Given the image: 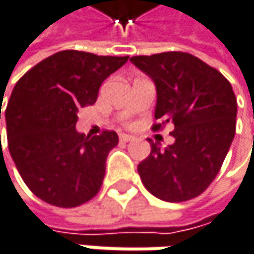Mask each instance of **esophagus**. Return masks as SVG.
I'll return each mask as SVG.
<instances>
[{"label": "esophagus", "mask_w": 254, "mask_h": 254, "mask_svg": "<svg viewBox=\"0 0 254 254\" xmlns=\"http://www.w3.org/2000/svg\"><path fill=\"white\" fill-rule=\"evenodd\" d=\"M120 140H121V141H124V143H127V141L134 140V137L130 136V134H120Z\"/></svg>", "instance_id": "1"}]
</instances>
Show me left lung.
Segmentation results:
<instances>
[{
  "instance_id": "8db88e82",
  "label": "left lung",
  "mask_w": 254,
  "mask_h": 254,
  "mask_svg": "<svg viewBox=\"0 0 254 254\" xmlns=\"http://www.w3.org/2000/svg\"><path fill=\"white\" fill-rule=\"evenodd\" d=\"M130 62L156 86L154 118L172 123L175 143L138 163L143 185L168 202L188 201L209 187L236 134L237 100L230 82L193 55L166 52ZM160 124H154L159 130Z\"/></svg>"
}]
</instances>
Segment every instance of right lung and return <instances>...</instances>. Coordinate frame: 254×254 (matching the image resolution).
I'll use <instances>...</instances> for the list:
<instances>
[{"instance_id": "obj_1", "label": "right lung", "mask_w": 254, "mask_h": 254, "mask_svg": "<svg viewBox=\"0 0 254 254\" xmlns=\"http://www.w3.org/2000/svg\"><path fill=\"white\" fill-rule=\"evenodd\" d=\"M127 61L64 50L15 83L5 108L9 154L30 190L47 204L72 208L98 193L118 136L79 133L78 111L97 101L101 83Z\"/></svg>"}]
</instances>
